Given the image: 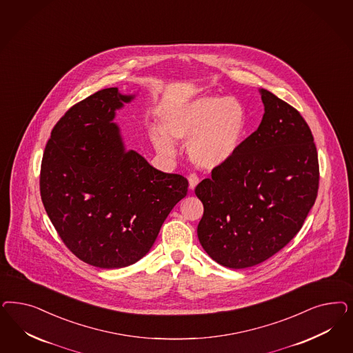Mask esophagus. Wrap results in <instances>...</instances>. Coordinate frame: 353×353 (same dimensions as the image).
<instances>
[{"mask_svg":"<svg viewBox=\"0 0 353 353\" xmlns=\"http://www.w3.org/2000/svg\"><path fill=\"white\" fill-rule=\"evenodd\" d=\"M188 182H190V188L194 190V187L200 182V179H199V176H197L194 172H191V174L188 175Z\"/></svg>","mask_w":353,"mask_h":353,"instance_id":"esophagus-1","label":"esophagus"}]
</instances>
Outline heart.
<instances>
[{
	"label": "heart",
	"mask_w": 353,
	"mask_h": 353,
	"mask_svg": "<svg viewBox=\"0 0 353 353\" xmlns=\"http://www.w3.org/2000/svg\"><path fill=\"white\" fill-rule=\"evenodd\" d=\"M163 134H153L154 147L172 153L168 139H186L188 157L201 169H216L239 149L248 128L245 109L236 100L204 96L171 109L163 115Z\"/></svg>",
	"instance_id": "obj_1"
}]
</instances>
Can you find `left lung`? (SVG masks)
<instances>
[{
    "label": "left lung",
    "instance_id": "obj_1",
    "mask_svg": "<svg viewBox=\"0 0 353 353\" xmlns=\"http://www.w3.org/2000/svg\"><path fill=\"white\" fill-rule=\"evenodd\" d=\"M265 113L236 153L194 188L197 236L214 261L244 269L270 259L303 228L319 194V153L294 106L261 90Z\"/></svg>",
    "mask_w": 353,
    "mask_h": 353
}]
</instances>
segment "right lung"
Wrapping results in <instances>:
<instances>
[{
	"instance_id": "right-lung-1",
	"label": "right lung",
	"mask_w": 353,
	"mask_h": 353,
	"mask_svg": "<svg viewBox=\"0 0 353 353\" xmlns=\"http://www.w3.org/2000/svg\"><path fill=\"white\" fill-rule=\"evenodd\" d=\"M131 99L106 88L71 106L53 127L41 159L46 214L68 250L101 269L144 257L188 191L187 178L157 170L123 148L112 121Z\"/></svg>"
}]
</instances>
